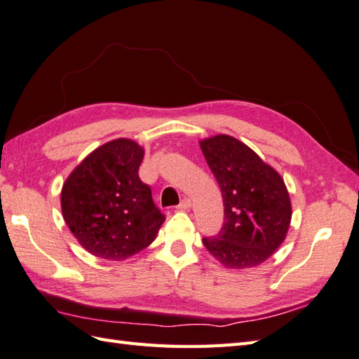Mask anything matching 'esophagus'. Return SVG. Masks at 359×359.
<instances>
[{
	"label": "esophagus",
	"instance_id": "esophagus-1",
	"mask_svg": "<svg viewBox=\"0 0 359 359\" xmlns=\"http://www.w3.org/2000/svg\"><path fill=\"white\" fill-rule=\"evenodd\" d=\"M189 208H191V200L189 198H183L180 203H179V206H177V209H180V210H187Z\"/></svg>",
	"mask_w": 359,
	"mask_h": 359
}]
</instances>
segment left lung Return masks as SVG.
Instances as JSON below:
<instances>
[{"label": "left lung", "mask_w": 359, "mask_h": 359, "mask_svg": "<svg viewBox=\"0 0 359 359\" xmlns=\"http://www.w3.org/2000/svg\"><path fill=\"white\" fill-rule=\"evenodd\" d=\"M224 203V223L205 236L209 253L229 269L267 261L287 236L291 201L282 177L241 141L217 135L200 142Z\"/></svg>", "instance_id": "obj_1"}]
</instances>
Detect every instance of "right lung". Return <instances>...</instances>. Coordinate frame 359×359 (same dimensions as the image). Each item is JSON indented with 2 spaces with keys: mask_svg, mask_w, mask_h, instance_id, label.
<instances>
[{
  "mask_svg": "<svg viewBox=\"0 0 359 359\" xmlns=\"http://www.w3.org/2000/svg\"><path fill=\"white\" fill-rule=\"evenodd\" d=\"M144 150L130 140L98 147L63 183L60 203L69 231L98 258L121 261L150 245L165 222L140 179Z\"/></svg>",
  "mask_w": 359,
  "mask_h": 359,
  "instance_id": "obj_1",
  "label": "right lung"
}]
</instances>
